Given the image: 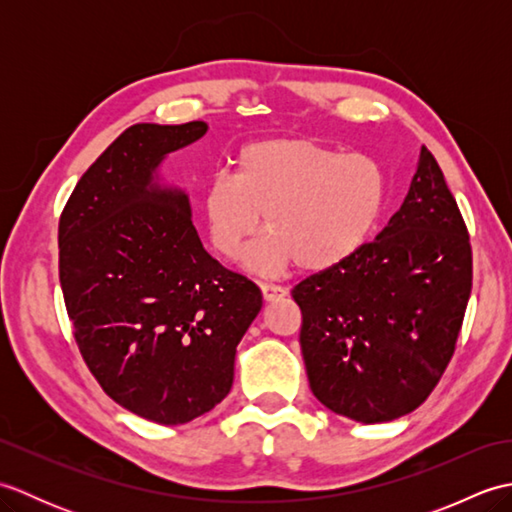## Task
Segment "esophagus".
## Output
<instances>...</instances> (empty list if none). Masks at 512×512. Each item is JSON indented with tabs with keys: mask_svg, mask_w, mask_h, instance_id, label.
<instances>
[{
	"mask_svg": "<svg viewBox=\"0 0 512 512\" xmlns=\"http://www.w3.org/2000/svg\"><path fill=\"white\" fill-rule=\"evenodd\" d=\"M259 288H262V295H264V299H266V301H277V299H281V297H286V295H288V288H284V286L262 284Z\"/></svg>",
	"mask_w": 512,
	"mask_h": 512,
	"instance_id": "34e87169",
	"label": "esophagus"
}]
</instances>
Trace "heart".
Here are the masks:
<instances>
[{
    "instance_id": "obj_1",
    "label": "heart",
    "mask_w": 512,
    "mask_h": 512,
    "mask_svg": "<svg viewBox=\"0 0 512 512\" xmlns=\"http://www.w3.org/2000/svg\"><path fill=\"white\" fill-rule=\"evenodd\" d=\"M387 204V180L376 160L343 154L310 138H270L237 154L233 178L217 176L200 195L211 246L233 262L248 248L246 266L277 275L343 264L374 233Z\"/></svg>"
}]
</instances>
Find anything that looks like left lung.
Returning a JSON list of instances; mask_svg holds the SVG:
<instances>
[{"label": "left lung", "instance_id": "1", "mask_svg": "<svg viewBox=\"0 0 512 512\" xmlns=\"http://www.w3.org/2000/svg\"><path fill=\"white\" fill-rule=\"evenodd\" d=\"M471 288L469 228L422 147L407 198L383 231L292 288L312 394L363 424L418 409L455 352Z\"/></svg>", "mask_w": 512, "mask_h": 512}]
</instances>
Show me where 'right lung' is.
<instances>
[{
  "mask_svg": "<svg viewBox=\"0 0 512 512\" xmlns=\"http://www.w3.org/2000/svg\"><path fill=\"white\" fill-rule=\"evenodd\" d=\"M206 123H138L76 182L59 220V281L74 341L103 391L158 424L211 411L262 292L206 253L189 198L151 173Z\"/></svg>",
  "mask_w": 512,
  "mask_h": 512,
  "instance_id": "right-lung-1",
  "label": "right lung"
}]
</instances>
